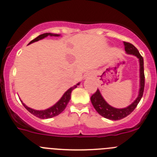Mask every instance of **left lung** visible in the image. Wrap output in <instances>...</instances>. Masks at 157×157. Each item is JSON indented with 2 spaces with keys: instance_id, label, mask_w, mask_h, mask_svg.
<instances>
[{
  "instance_id": "obj_1",
  "label": "left lung",
  "mask_w": 157,
  "mask_h": 157,
  "mask_svg": "<svg viewBox=\"0 0 157 157\" xmlns=\"http://www.w3.org/2000/svg\"><path fill=\"white\" fill-rule=\"evenodd\" d=\"M124 50L126 53L128 55H133L137 57L139 59L140 63V90H139V94L137 99L129 105L124 109H116L111 106L109 105L105 99H103L102 96L101 95L99 90H96V93L92 95L90 100L93 107L96 109V112L102 115V117L108 119L117 121V120L122 119L125 118L128 115L131 113L134 109L137 107V104L141 99L144 94V83H145V77H144V58L139 53L138 50L129 42H124Z\"/></svg>"
}]
</instances>
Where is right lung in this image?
I'll use <instances>...</instances> for the list:
<instances>
[{
    "instance_id": "right-lung-1",
    "label": "right lung",
    "mask_w": 157,
    "mask_h": 157,
    "mask_svg": "<svg viewBox=\"0 0 157 157\" xmlns=\"http://www.w3.org/2000/svg\"><path fill=\"white\" fill-rule=\"evenodd\" d=\"M60 36L61 35L58 34H53V33H44V34L40 35L38 37H36V39H34L33 40H32L31 42H29V44L33 43L35 42H37V41L41 40V39H44V38L47 37V36ZM80 85V83H77V85H74V86L71 87L69 90H67L65 93H64V95L62 96V97L60 99V100L58 101V102L55 104L53 106L50 107V108L45 109V110H35V109L29 108V107L26 106L24 103L21 101V102L23 103V106L25 107L28 111L30 112L31 114H33V115L35 116L38 117L39 118H42V119H45V118H52V117L57 116V115H59L60 113L63 112L64 110V109L66 108L67 105L68 104L70 99H71V92L73 91V90H74L75 88H77V86Z\"/></svg>"
}]
</instances>
